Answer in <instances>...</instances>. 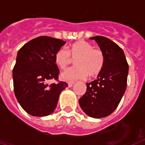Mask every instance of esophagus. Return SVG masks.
Wrapping results in <instances>:
<instances>
[{"label":"esophagus","mask_w":145,"mask_h":145,"mask_svg":"<svg viewBox=\"0 0 145 145\" xmlns=\"http://www.w3.org/2000/svg\"><path fill=\"white\" fill-rule=\"evenodd\" d=\"M74 82H68V86H69V87H71V86L74 85Z\"/></svg>","instance_id":"esophagus-1"}]
</instances>
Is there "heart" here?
Instances as JSON below:
<instances>
[{
  "label": "heart",
  "mask_w": 145,
  "mask_h": 145,
  "mask_svg": "<svg viewBox=\"0 0 145 145\" xmlns=\"http://www.w3.org/2000/svg\"><path fill=\"white\" fill-rule=\"evenodd\" d=\"M71 58L76 59V66L68 68L60 75L61 79L67 81L84 79L87 75L89 77H96L101 72L105 61L103 51L94 48L85 40L71 44L68 50L59 49L55 55V62L59 68L65 69L71 62Z\"/></svg>",
  "instance_id": "1"
}]
</instances>
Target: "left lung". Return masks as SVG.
<instances>
[{
	"label": "left lung",
	"mask_w": 145,
	"mask_h": 145,
	"mask_svg": "<svg viewBox=\"0 0 145 145\" xmlns=\"http://www.w3.org/2000/svg\"><path fill=\"white\" fill-rule=\"evenodd\" d=\"M95 40L103 51L105 61L97 80L86 83V91L79 99L84 112L93 118L111 114L121 101L127 85L129 65L123 51L105 37L95 36Z\"/></svg>",
	"instance_id": "obj_1"
}]
</instances>
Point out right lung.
Masks as SVG:
<instances>
[{
  "mask_svg": "<svg viewBox=\"0 0 145 145\" xmlns=\"http://www.w3.org/2000/svg\"><path fill=\"white\" fill-rule=\"evenodd\" d=\"M65 43L41 36L28 42L17 53L12 70L14 93L19 105L29 114H51L56 108L60 93L68 86L62 81L47 84L50 80L59 78L55 55Z\"/></svg>",
  "mask_w": 145,
  "mask_h": 145,
  "instance_id": "right-lung-1",
  "label": "right lung"
}]
</instances>
